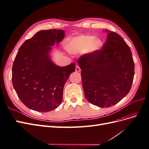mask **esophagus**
Instances as JSON below:
<instances>
[{
  "label": "esophagus",
  "instance_id": "1",
  "mask_svg": "<svg viewBox=\"0 0 149 149\" xmlns=\"http://www.w3.org/2000/svg\"><path fill=\"white\" fill-rule=\"evenodd\" d=\"M76 71H78V72H79L81 71V69H80V68H79L78 65H76Z\"/></svg>",
  "mask_w": 149,
  "mask_h": 149
}]
</instances>
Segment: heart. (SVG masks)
<instances>
[{"label":"heart","instance_id":"b5f03b06","mask_svg":"<svg viewBox=\"0 0 149 149\" xmlns=\"http://www.w3.org/2000/svg\"><path fill=\"white\" fill-rule=\"evenodd\" d=\"M102 46L100 38H95L92 35H79L69 40L66 48L70 53H79L86 52L93 53L100 49Z\"/></svg>","mask_w":149,"mask_h":149}]
</instances>
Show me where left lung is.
Here are the masks:
<instances>
[{"mask_svg": "<svg viewBox=\"0 0 149 149\" xmlns=\"http://www.w3.org/2000/svg\"><path fill=\"white\" fill-rule=\"evenodd\" d=\"M102 48L81 56L82 84L86 100L100 107L116 104L129 93L134 76L132 52L117 33L106 29Z\"/></svg>", "mask_w": 149, "mask_h": 149, "instance_id": "left-lung-1", "label": "left lung"}]
</instances>
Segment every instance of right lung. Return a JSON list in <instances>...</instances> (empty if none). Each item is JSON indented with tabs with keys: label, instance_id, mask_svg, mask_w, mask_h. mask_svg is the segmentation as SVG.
<instances>
[{
	"label": "right lung",
	"instance_id": "1",
	"mask_svg": "<svg viewBox=\"0 0 149 149\" xmlns=\"http://www.w3.org/2000/svg\"><path fill=\"white\" fill-rule=\"evenodd\" d=\"M65 37V31L41 30L22 45L12 66V84L20 101L38 112L55 109L63 100L64 85L75 64L58 66L49 53Z\"/></svg>",
	"mask_w": 149,
	"mask_h": 149
}]
</instances>
